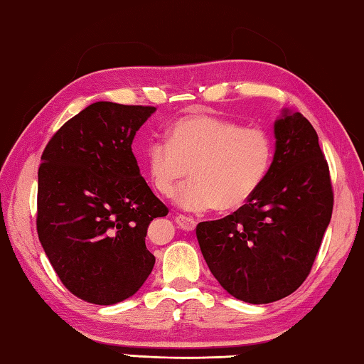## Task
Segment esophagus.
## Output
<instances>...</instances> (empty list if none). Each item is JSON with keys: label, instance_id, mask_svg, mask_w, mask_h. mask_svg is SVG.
Segmentation results:
<instances>
[{"label": "esophagus", "instance_id": "34e87169", "mask_svg": "<svg viewBox=\"0 0 364 364\" xmlns=\"http://www.w3.org/2000/svg\"><path fill=\"white\" fill-rule=\"evenodd\" d=\"M174 220H176L177 227L182 228V230H186V232H192L196 227V220L193 218H187V215L178 214V215H176Z\"/></svg>", "mask_w": 364, "mask_h": 364}]
</instances>
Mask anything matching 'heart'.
I'll return each instance as SVG.
<instances>
[{"mask_svg":"<svg viewBox=\"0 0 364 364\" xmlns=\"http://www.w3.org/2000/svg\"><path fill=\"white\" fill-rule=\"evenodd\" d=\"M275 142L262 127H243L213 114L195 113L168 129V142L145 149L151 186L171 196L188 169L193 178L174 196L177 206L201 213L218 206L230 211L246 205L269 177Z\"/></svg>","mask_w":364,"mask_h":364,"instance_id":"heart-1","label":"heart"}]
</instances>
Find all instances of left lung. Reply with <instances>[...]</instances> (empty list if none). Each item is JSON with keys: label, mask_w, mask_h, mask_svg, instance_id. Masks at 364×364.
<instances>
[{"label": "left lung", "mask_w": 364, "mask_h": 364, "mask_svg": "<svg viewBox=\"0 0 364 364\" xmlns=\"http://www.w3.org/2000/svg\"><path fill=\"white\" fill-rule=\"evenodd\" d=\"M273 134L275 158L259 192L237 213L196 227L214 278L247 304L279 301L305 282L333 214L329 168L310 121L283 108Z\"/></svg>", "instance_id": "1"}]
</instances>
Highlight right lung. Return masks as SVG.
Listing matches in <instances>:
<instances>
[{"label": "right lung", "mask_w": 364, "mask_h": 364, "mask_svg": "<svg viewBox=\"0 0 364 364\" xmlns=\"http://www.w3.org/2000/svg\"><path fill=\"white\" fill-rule=\"evenodd\" d=\"M155 107L95 102L68 119L38 169V238L63 286L112 305L136 294L153 270L150 222L168 215L132 153Z\"/></svg>", "instance_id": "1"}]
</instances>
